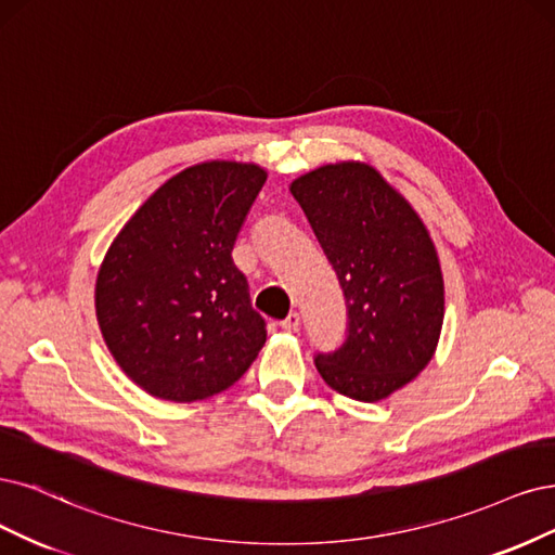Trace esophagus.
I'll use <instances>...</instances> for the list:
<instances>
[{
  "label": "esophagus",
  "mask_w": 555,
  "mask_h": 555,
  "mask_svg": "<svg viewBox=\"0 0 555 555\" xmlns=\"http://www.w3.org/2000/svg\"><path fill=\"white\" fill-rule=\"evenodd\" d=\"M281 327H283L285 332H297V330H299V313H297V311H291L288 315H285V318L281 320Z\"/></svg>",
  "instance_id": "obj_1"
}]
</instances>
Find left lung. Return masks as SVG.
Listing matches in <instances>:
<instances>
[{
    "instance_id": "1",
    "label": "left lung",
    "mask_w": 555,
    "mask_h": 555,
    "mask_svg": "<svg viewBox=\"0 0 555 555\" xmlns=\"http://www.w3.org/2000/svg\"><path fill=\"white\" fill-rule=\"evenodd\" d=\"M293 198L332 262L346 297V341L315 354L338 395L373 403L431 362L444 285L436 246L403 195L357 160L297 177Z\"/></svg>"
}]
</instances>
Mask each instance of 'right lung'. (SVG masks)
<instances>
[{"label": "right lung", "mask_w": 555, "mask_h": 555, "mask_svg": "<svg viewBox=\"0 0 555 555\" xmlns=\"http://www.w3.org/2000/svg\"><path fill=\"white\" fill-rule=\"evenodd\" d=\"M267 180L207 160L156 189L121 228L96 279V318L119 369L147 395L191 403L235 385L264 346L232 246Z\"/></svg>", "instance_id": "obj_1"}]
</instances>
